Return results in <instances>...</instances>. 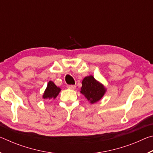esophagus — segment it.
I'll list each match as a JSON object with an SVG mask.
<instances>
[{"label": "esophagus", "mask_w": 153, "mask_h": 153, "mask_svg": "<svg viewBox=\"0 0 153 153\" xmlns=\"http://www.w3.org/2000/svg\"><path fill=\"white\" fill-rule=\"evenodd\" d=\"M67 88H68L69 89H71V90H75L76 89V86H75V85H69V86H67Z\"/></svg>", "instance_id": "esophagus-1"}]
</instances>
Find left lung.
<instances>
[{"label": "left lung", "instance_id": "obj_1", "mask_svg": "<svg viewBox=\"0 0 153 153\" xmlns=\"http://www.w3.org/2000/svg\"><path fill=\"white\" fill-rule=\"evenodd\" d=\"M82 84L80 92L91 104L99 101L107 91L104 85L97 81L92 76L85 77Z\"/></svg>", "mask_w": 153, "mask_h": 153}]
</instances>
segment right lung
I'll use <instances>...</instances> for the list:
<instances>
[{"mask_svg":"<svg viewBox=\"0 0 153 153\" xmlns=\"http://www.w3.org/2000/svg\"><path fill=\"white\" fill-rule=\"evenodd\" d=\"M61 88L57 87L55 84V83L52 81H49L47 87L44 92L42 98L44 99H55V98L59 95V92H61Z\"/></svg>","mask_w":153,"mask_h":153,"instance_id":"obj_1","label":"right lung"}]
</instances>
